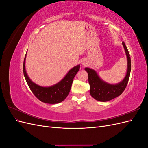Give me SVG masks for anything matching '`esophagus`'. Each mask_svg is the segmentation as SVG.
Wrapping results in <instances>:
<instances>
[{"instance_id": "1", "label": "esophagus", "mask_w": 148, "mask_h": 148, "mask_svg": "<svg viewBox=\"0 0 148 148\" xmlns=\"http://www.w3.org/2000/svg\"><path fill=\"white\" fill-rule=\"evenodd\" d=\"M82 65H83V66H86V65H87V62L85 61V60H83V62H82Z\"/></svg>"}]
</instances>
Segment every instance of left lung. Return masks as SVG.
Here are the masks:
<instances>
[{"label":"left lung","instance_id":"obj_1","mask_svg":"<svg viewBox=\"0 0 148 148\" xmlns=\"http://www.w3.org/2000/svg\"><path fill=\"white\" fill-rule=\"evenodd\" d=\"M127 59V71L124 79L120 83L112 84L105 82L100 78L96 71L91 69L85 68L88 73V82L90 86L89 92L91 96L97 101L107 102L118 97L125 90L128 82L131 71V59L127 47L122 42Z\"/></svg>","mask_w":148,"mask_h":148}]
</instances>
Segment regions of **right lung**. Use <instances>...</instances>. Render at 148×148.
<instances>
[{
	"label": "right lung",
	"mask_w": 148,
	"mask_h": 148,
	"mask_svg": "<svg viewBox=\"0 0 148 148\" xmlns=\"http://www.w3.org/2000/svg\"><path fill=\"white\" fill-rule=\"evenodd\" d=\"M26 56L23 62V73L26 83L34 95L39 101L47 104H57L65 100L70 92L73 78L79 71L80 65H78L70 69L59 83L49 87H43L33 83L28 77L25 69Z\"/></svg>",
	"instance_id": "obj_1"
}]
</instances>
